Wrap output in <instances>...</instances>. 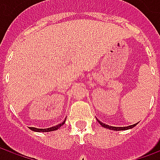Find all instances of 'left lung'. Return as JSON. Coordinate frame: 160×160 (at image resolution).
I'll return each instance as SVG.
<instances>
[{"mask_svg":"<svg viewBox=\"0 0 160 160\" xmlns=\"http://www.w3.org/2000/svg\"><path fill=\"white\" fill-rule=\"evenodd\" d=\"M98 122L100 123V125L102 127L104 128H109V129H111V130H116V131H120V130H127V129H129V128H132L135 127L136 125L138 124L135 123V124H133V125H130V126H127V127H112V126H109L107 124L105 123H103L102 122H100L99 120H98Z\"/></svg>","mask_w":160,"mask_h":160,"instance_id":"1","label":"left lung"}]
</instances>
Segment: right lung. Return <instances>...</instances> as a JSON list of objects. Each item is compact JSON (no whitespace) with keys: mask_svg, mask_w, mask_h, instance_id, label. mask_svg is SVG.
Returning <instances> with one entry per match:
<instances>
[{"mask_svg":"<svg viewBox=\"0 0 160 160\" xmlns=\"http://www.w3.org/2000/svg\"><path fill=\"white\" fill-rule=\"evenodd\" d=\"M65 121L66 119L63 121L62 122H61L60 124L58 125H56V126H53L51 128H32V127H29L30 129H32V131H36V132H50V131H55V130H57L58 128L62 126L63 124L65 123Z\"/></svg>","mask_w":160,"mask_h":160,"instance_id":"add662e5","label":"right lung"}]
</instances>
